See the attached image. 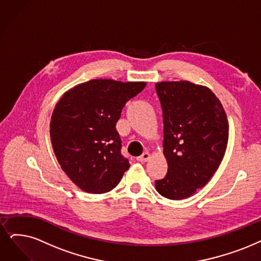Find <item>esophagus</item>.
<instances>
[{
  "mask_svg": "<svg viewBox=\"0 0 261 261\" xmlns=\"http://www.w3.org/2000/svg\"><path fill=\"white\" fill-rule=\"evenodd\" d=\"M149 159H150V153H149V152H144V153H142V155L138 156L137 161H139V162H141V163H144V162L149 161Z\"/></svg>",
  "mask_w": 261,
  "mask_h": 261,
  "instance_id": "esophagus-1",
  "label": "esophagus"
}]
</instances>
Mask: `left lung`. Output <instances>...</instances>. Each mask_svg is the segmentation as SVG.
<instances>
[{
  "instance_id": "8db88e82",
  "label": "left lung",
  "mask_w": 261,
  "mask_h": 261,
  "mask_svg": "<svg viewBox=\"0 0 261 261\" xmlns=\"http://www.w3.org/2000/svg\"><path fill=\"white\" fill-rule=\"evenodd\" d=\"M164 122V155L168 172L155 189L171 200L194 195L211 180L225 155L228 120L222 103L206 87L190 81L155 85Z\"/></svg>"
}]
</instances>
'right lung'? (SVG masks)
Masks as SVG:
<instances>
[{
  "instance_id": "1",
  "label": "right lung",
  "mask_w": 261,
  "mask_h": 261,
  "mask_svg": "<svg viewBox=\"0 0 261 261\" xmlns=\"http://www.w3.org/2000/svg\"><path fill=\"white\" fill-rule=\"evenodd\" d=\"M145 82L93 79L64 93L50 122V137L61 168L79 189L91 194L111 191L129 168L121 153L116 124Z\"/></svg>"
}]
</instances>
